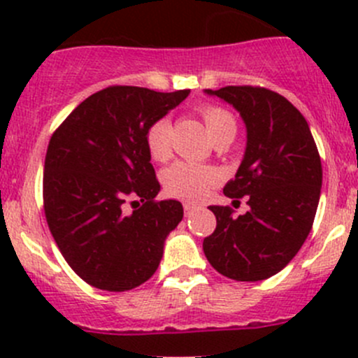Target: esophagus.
<instances>
[{
	"instance_id": "esophagus-1",
	"label": "esophagus",
	"mask_w": 358,
	"mask_h": 358,
	"mask_svg": "<svg viewBox=\"0 0 358 358\" xmlns=\"http://www.w3.org/2000/svg\"><path fill=\"white\" fill-rule=\"evenodd\" d=\"M199 206L197 204H192V202H185V204H183V211H185V216H192L194 213L196 211H199Z\"/></svg>"
}]
</instances>
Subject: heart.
<instances>
[{
	"instance_id": "heart-1",
	"label": "heart",
	"mask_w": 358,
	"mask_h": 358,
	"mask_svg": "<svg viewBox=\"0 0 358 358\" xmlns=\"http://www.w3.org/2000/svg\"><path fill=\"white\" fill-rule=\"evenodd\" d=\"M199 112L213 142L234 138L237 131V122L229 110L218 106H202ZM169 131H171V124L168 119H157L147 129V150L150 157L156 161H164L169 156ZM216 182H218V173L215 169L182 161L169 166L162 175V185L166 192L169 196L187 201L204 199Z\"/></svg>"
}]
</instances>
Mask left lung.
Segmentation results:
<instances>
[{
    "label": "left lung",
    "instance_id": "obj_1",
    "mask_svg": "<svg viewBox=\"0 0 358 358\" xmlns=\"http://www.w3.org/2000/svg\"><path fill=\"white\" fill-rule=\"evenodd\" d=\"M204 92L230 103L246 124V152L223 194L248 196L249 211L234 218L229 206H209L216 229L202 249L222 275L265 280L294 258L312 230L322 187L319 150L306 119L279 93L259 86Z\"/></svg>",
    "mask_w": 358,
    "mask_h": 358
}]
</instances>
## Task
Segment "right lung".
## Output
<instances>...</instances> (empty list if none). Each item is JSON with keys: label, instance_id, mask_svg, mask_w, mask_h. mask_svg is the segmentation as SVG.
<instances>
[{"label": "right lung", "instance_id": "add662e5", "mask_svg": "<svg viewBox=\"0 0 358 358\" xmlns=\"http://www.w3.org/2000/svg\"><path fill=\"white\" fill-rule=\"evenodd\" d=\"M189 93L109 86L79 103L50 138L46 222L69 266L90 286L128 291L157 270L183 208L175 199H154L161 185L145 135ZM128 200L139 206L131 213Z\"/></svg>", "mask_w": 358, "mask_h": 358}]
</instances>
